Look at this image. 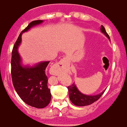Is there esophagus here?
Segmentation results:
<instances>
[{
	"mask_svg": "<svg viewBox=\"0 0 127 127\" xmlns=\"http://www.w3.org/2000/svg\"><path fill=\"white\" fill-rule=\"evenodd\" d=\"M68 59L66 58V57L65 58L62 59L60 61L55 64L54 65L52 66L51 69L57 68H64V67H66L68 65Z\"/></svg>",
	"mask_w": 127,
	"mask_h": 127,
	"instance_id": "obj_1",
	"label": "esophagus"
}]
</instances>
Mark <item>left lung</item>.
Instances as JSON below:
<instances>
[{
	"mask_svg": "<svg viewBox=\"0 0 127 127\" xmlns=\"http://www.w3.org/2000/svg\"><path fill=\"white\" fill-rule=\"evenodd\" d=\"M100 31L110 40L109 35L108 34L105 30V28L102 25L100 27ZM68 89L70 100L74 105L78 106H85L91 104L95 101L99 99L105 91H103L102 93L96 95H87L80 92L74 83H73L70 86H68Z\"/></svg>",
	"mask_w": 127,
	"mask_h": 127,
	"instance_id": "8db88e82",
	"label": "left lung"
}]
</instances>
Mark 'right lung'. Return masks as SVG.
Returning <instances> with one entry per match:
<instances>
[{"mask_svg": "<svg viewBox=\"0 0 127 127\" xmlns=\"http://www.w3.org/2000/svg\"><path fill=\"white\" fill-rule=\"evenodd\" d=\"M43 22L36 20L29 25L19 34L13 46L11 60V74L13 87L19 97L32 107L44 108L49 104L51 95L47 87V77L46 69L49 61L40 62L34 66H23L18 47L21 42V35L31 28Z\"/></svg>", "mask_w": 127, "mask_h": 127, "instance_id": "obj_1", "label": "right lung"}]
</instances>
